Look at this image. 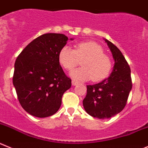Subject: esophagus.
I'll use <instances>...</instances> for the list:
<instances>
[{
  "label": "esophagus",
  "mask_w": 148,
  "mask_h": 148,
  "mask_svg": "<svg viewBox=\"0 0 148 148\" xmlns=\"http://www.w3.org/2000/svg\"><path fill=\"white\" fill-rule=\"evenodd\" d=\"M79 84V82L77 80H76V79H72V85L73 86H77V85H78Z\"/></svg>",
  "instance_id": "1"
}]
</instances>
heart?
<instances>
[{"instance_id":"1","label":"heart","mask_w":148,"mask_h":148,"mask_svg":"<svg viewBox=\"0 0 148 148\" xmlns=\"http://www.w3.org/2000/svg\"><path fill=\"white\" fill-rule=\"evenodd\" d=\"M60 64L68 71H71L78 65L82 67L71 72V76L79 80L100 81L110 72L112 63L110 58L103 53V49L95 42H80L72 49L63 46L58 54Z\"/></svg>"}]
</instances>
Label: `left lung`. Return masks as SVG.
Here are the masks:
<instances>
[{
    "mask_svg": "<svg viewBox=\"0 0 148 148\" xmlns=\"http://www.w3.org/2000/svg\"><path fill=\"white\" fill-rule=\"evenodd\" d=\"M104 40L114 60L113 71L102 82L87 86V94L82 101L89 115L102 119L110 118L123 110L132 88L130 69L125 58L115 45Z\"/></svg>",
    "mask_w": 148,
    "mask_h": 148,
    "instance_id": "obj_1",
    "label": "left lung"
}]
</instances>
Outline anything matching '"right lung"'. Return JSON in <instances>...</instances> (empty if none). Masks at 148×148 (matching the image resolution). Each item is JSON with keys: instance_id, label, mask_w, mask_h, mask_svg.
Returning a JSON list of instances; mask_svg holds the SVG:
<instances>
[{"instance_id": "obj_1", "label": "right lung", "mask_w": 148, "mask_h": 148, "mask_svg": "<svg viewBox=\"0 0 148 148\" xmlns=\"http://www.w3.org/2000/svg\"><path fill=\"white\" fill-rule=\"evenodd\" d=\"M68 39L62 34H42L16 59L13 85L22 108L34 116L44 118L55 114L63 94L71 88V79L65 74L58 60Z\"/></svg>"}]
</instances>
